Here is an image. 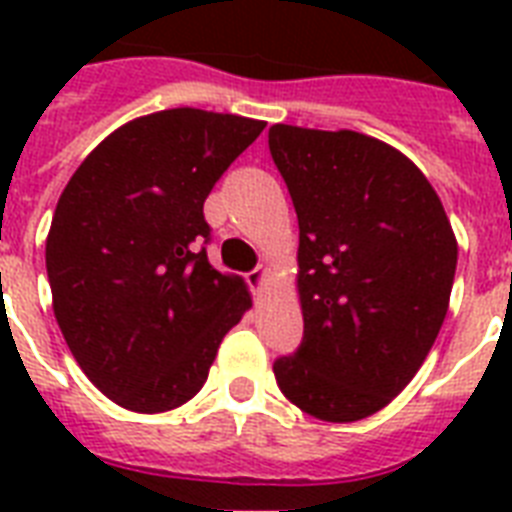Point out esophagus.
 <instances>
[{"mask_svg":"<svg viewBox=\"0 0 512 512\" xmlns=\"http://www.w3.org/2000/svg\"><path fill=\"white\" fill-rule=\"evenodd\" d=\"M265 276H268V271L265 268H255L252 273H247V281L249 287H252V292H255L257 297L263 295V287H265Z\"/></svg>","mask_w":512,"mask_h":512,"instance_id":"34e87169","label":"esophagus"}]
</instances>
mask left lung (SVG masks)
<instances>
[{
  "label": "left lung",
  "instance_id": "1",
  "mask_svg": "<svg viewBox=\"0 0 512 512\" xmlns=\"http://www.w3.org/2000/svg\"><path fill=\"white\" fill-rule=\"evenodd\" d=\"M268 146L300 225L305 321L300 348L273 374L316 420H364L436 342L457 268L452 223L428 177L382 140L273 124Z\"/></svg>",
  "mask_w": 512,
  "mask_h": 512
}]
</instances>
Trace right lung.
I'll return each instance as SVG.
<instances>
[{"mask_svg": "<svg viewBox=\"0 0 512 512\" xmlns=\"http://www.w3.org/2000/svg\"><path fill=\"white\" fill-rule=\"evenodd\" d=\"M263 127L201 108L140 116L60 193L44 252L52 311L76 364L124 409L191 401L252 305L239 276L209 265L204 199Z\"/></svg>", "mask_w": 512, "mask_h": 512, "instance_id": "add662e5", "label": "right lung"}]
</instances>
